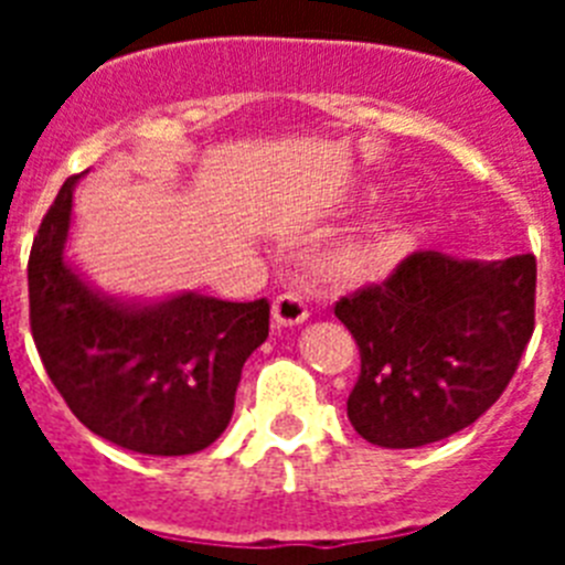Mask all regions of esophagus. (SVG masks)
Masks as SVG:
<instances>
[{
	"instance_id": "esophagus-1",
	"label": "esophagus",
	"mask_w": 565,
	"mask_h": 565,
	"mask_svg": "<svg viewBox=\"0 0 565 565\" xmlns=\"http://www.w3.org/2000/svg\"><path fill=\"white\" fill-rule=\"evenodd\" d=\"M271 313H274V322H277L279 328L302 326V322L308 319V306L297 297V294L286 291V294H279V297L274 299Z\"/></svg>"
}]
</instances>
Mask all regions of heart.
<instances>
[{
  "label": "heart",
  "instance_id": "obj_1",
  "mask_svg": "<svg viewBox=\"0 0 565 565\" xmlns=\"http://www.w3.org/2000/svg\"><path fill=\"white\" fill-rule=\"evenodd\" d=\"M411 252V234L398 223H379L326 257V271L342 286H373L391 277Z\"/></svg>",
  "mask_w": 565,
  "mask_h": 565
}]
</instances>
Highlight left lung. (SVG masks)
<instances>
[{"mask_svg":"<svg viewBox=\"0 0 565 565\" xmlns=\"http://www.w3.org/2000/svg\"><path fill=\"white\" fill-rule=\"evenodd\" d=\"M535 254L478 263L413 252L379 286L342 297L359 344L348 418L364 441L411 450L481 418L535 331Z\"/></svg>","mask_w":565,"mask_h":565,"instance_id":"obj_1","label":"left lung"}]
</instances>
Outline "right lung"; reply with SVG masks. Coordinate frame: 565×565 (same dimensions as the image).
<instances>
[{"mask_svg":"<svg viewBox=\"0 0 565 565\" xmlns=\"http://www.w3.org/2000/svg\"><path fill=\"white\" fill-rule=\"evenodd\" d=\"M73 174L28 259L30 331L44 371L96 436L143 456H192L221 438L239 373L268 337V299L181 294L135 306L89 288L64 259Z\"/></svg>","mask_w":565,"mask_h":565,"instance_id":"add662e5","label":"right lung"}]
</instances>
